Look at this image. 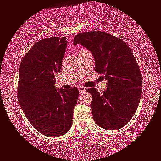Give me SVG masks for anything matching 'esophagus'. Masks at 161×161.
<instances>
[{"instance_id":"esophagus-1","label":"esophagus","mask_w":161,"mask_h":161,"mask_svg":"<svg viewBox=\"0 0 161 161\" xmlns=\"http://www.w3.org/2000/svg\"><path fill=\"white\" fill-rule=\"evenodd\" d=\"M79 91H80V93H82L83 92H85V91H86V88L84 86H80L79 87Z\"/></svg>"}]
</instances>
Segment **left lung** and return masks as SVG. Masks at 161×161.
<instances>
[{
  "label": "left lung",
  "mask_w": 161,
  "mask_h": 161,
  "mask_svg": "<svg viewBox=\"0 0 161 161\" xmlns=\"http://www.w3.org/2000/svg\"><path fill=\"white\" fill-rule=\"evenodd\" d=\"M73 44L92 52L95 71L108 80L102 95L96 88L87 89L94 121L106 130L124 127L137 110L142 93L141 71L131 49L122 39L102 31L77 33Z\"/></svg>",
  "instance_id": "obj_1"
}]
</instances>
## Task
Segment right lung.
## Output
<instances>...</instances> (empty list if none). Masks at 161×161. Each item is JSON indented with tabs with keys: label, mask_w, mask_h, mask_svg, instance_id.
<instances>
[{
	"label": "right lung",
	"mask_w": 161,
	"mask_h": 161,
	"mask_svg": "<svg viewBox=\"0 0 161 161\" xmlns=\"http://www.w3.org/2000/svg\"><path fill=\"white\" fill-rule=\"evenodd\" d=\"M66 46L65 37L41 39L25 55L19 68L20 106L33 128L52 137L64 135L71 128L78 99L77 87L57 91L54 86Z\"/></svg>",
	"instance_id": "1"
}]
</instances>
